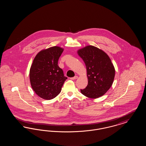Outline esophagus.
Returning <instances> with one entry per match:
<instances>
[{
  "mask_svg": "<svg viewBox=\"0 0 146 146\" xmlns=\"http://www.w3.org/2000/svg\"><path fill=\"white\" fill-rule=\"evenodd\" d=\"M78 78V76H76L72 77V78H70V79L71 80H75V79H76Z\"/></svg>",
  "mask_w": 146,
  "mask_h": 146,
  "instance_id": "34e87169",
  "label": "esophagus"
}]
</instances>
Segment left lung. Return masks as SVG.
I'll return each mask as SVG.
<instances>
[{
	"instance_id": "left-lung-1",
	"label": "left lung",
	"mask_w": 146,
	"mask_h": 146,
	"mask_svg": "<svg viewBox=\"0 0 146 146\" xmlns=\"http://www.w3.org/2000/svg\"><path fill=\"white\" fill-rule=\"evenodd\" d=\"M85 64L88 84L80 89L84 96L97 98L105 94L111 87L115 76V68L111 60L103 50L88 45L77 51Z\"/></svg>"
}]
</instances>
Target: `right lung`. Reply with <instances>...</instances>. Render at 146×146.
Segmentation results:
<instances>
[{
  "label": "right lung",
  "mask_w": 146,
  "mask_h": 146,
  "mask_svg": "<svg viewBox=\"0 0 146 146\" xmlns=\"http://www.w3.org/2000/svg\"><path fill=\"white\" fill-rule=\"evenodd\" d=\"M63 51V48L57 46L42 50L35 56L31 67V86L35 94L44 100L56 97L67 79L58 66Z\"/></svg>",
  "instance_id": "right-lung-1"
}]
</instances>
